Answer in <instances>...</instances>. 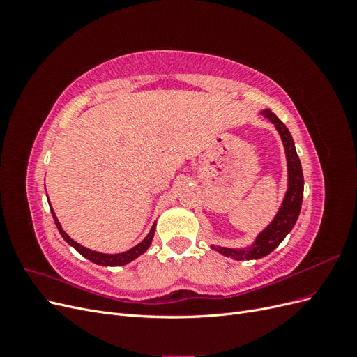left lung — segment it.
<instances>
[{"label":"left lung","instance_id":"left-lung-1","mask_svg":"<svg viewBox=\"0 0 357 357\" xmlns=\"http://www.w3.org/2000/svg\"><path fill=\"white\" fill-rule=\"evenodd\" d=\"M261 114H264L275 125L280 137H282L287 159V192L282 202V207L278 208V213L275 214L273 222L256 236L255 243L250 247L228 248L211 245L213 250L228 257L236 259V261H244V259L245 261H250V259H261L271 253L274 248L286 238V235L295 226L301 213L302 195H304V176H302V167L301 160L296 155L294 138H291L286 125L280 121L271 110H264L261 112Z\"/></svg>","mask_w":357,"mask_h":357}]
</instances>
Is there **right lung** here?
Masks as SVG:
<instances>
[{
  "label": "right lung",
  "instance_id": "add662e5",
  "mask_svg": "<svg viewBox=\"0 0 357 357\" xmlns=\"http://www.w3.org/2000/svg\"><path fill=\"white\" fill-rule=\"evenodd\" d=\"M50 211H52V215H53V220H55V223H56V228H58L59 234L62 235V238L66 240L70 245H73L75 250H77L82 256H84L86 259H89L91 262H93L96 265H102V266H121V265H126L129 262H132L134 259H137L139 255H143L147 250V248L150 247V244H152L155 229H156V223H153L152 229H150V232L147 234L146 238L139 244H137L135 247L129 248L128 252L116 253V255H107V253H100V252L91 250V248H86V247L80 245L79 243H75L74 240H71L70 236L67 235V232L62 229V226H61L58 218L55 215V211L52 210V207H50Z\"/></svg>",
  "mask_w": 357,
  "mask_h": 357
}]
</instances>
